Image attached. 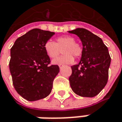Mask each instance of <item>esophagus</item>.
Returning a JSON list of instances; mask_svg holds the SVG:
<instances>
[{
	"instance_id": "esophagus-1",
	"label": "esophagus",
	"mask_w": 122,
	"mask_h": 122,
	"mask_svg": "<svg viewBox=\"0 0 122 122\" xmlns=\"http://www.w3.org/2000/svg\"><path fill=\"white\" fill-rule=\"evenodd\" d=\"M63 67H64L63 65H59V67H60V69H62Z\"/></svg>"
}]
</instances>
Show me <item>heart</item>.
<instances>
[{
	"mask_svg": "<svg viewBox=\"0 0 122 122\" xmlns=\"http://www.w3.org/2000/svg\"><path fill=\"white\" fill-rule=\"evenodd\" d=\"M46 54L50 58H55L62 53L64 55L54 59L52 63L54 65L70 64L74 62V57H79L82 53L81 46L75 42L74 38L69 36H62L56 38V43L53 41H48L44 45Z\"/></svg>",
	"mask_w": 122,
	"mask_h": 122,
	"instance_id": "heart-1",
	"label": "heart"
}]
</instances>
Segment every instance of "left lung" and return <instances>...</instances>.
<instances>
[{
	"instance_id": "left-lung-1",
	"label": "left lung",
	"mask_w": 122,
	"mask_h": 122,
	"mask_svg": "<svg viewBox=\"0 0 122 122\" xmlns=\"http://www.w3.org/2000/svg\"><path fill=\"white\" fill-rule=\"evenodd\" d=\"M68 32L79 37L83 46L79 63L71 67L70 86L79 96L94 97L107 82L111 62L108 49L101 38L86 29L77 28Z\"/></svg>"
}]
</instances>
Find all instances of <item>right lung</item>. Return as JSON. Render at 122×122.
Instances as JSON below:
<instances>
[{
  "label": "right lung",
  "instance_id": "right-lung-1",
  "mask_svg": "<svg viewBox=\"0 0 122 122\" xmlns=\"http://www.w3.org/2000/svg\"><path fill=\"white\" fill-rule=\"evenodd\" d=\"M54 32L34 29L17 38L10 49L9 67L16 91L24 99L35 101L51 92L58 65H49L44 45Z\"/></svg>",
  "mask_w": 122,
  "mask_h": 122
}]
</instances>
